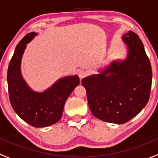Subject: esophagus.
I'll return each mask as SVG.
<instances>
[{"label":"esophagus","instance_id":"1","mask_svg":"<svg viewBox=\"0 0 158 158\" xmlns=\"http://www.w3.org/2000/svg\"><path fill=\"white\" fill-rule=\"evenodd\" d=\"M78 75H79L80 79H82V78H84L87 75V72L83 69H79L78 70Z\"/></svg>","mask_w":158,"mask_h":158}]
</instances>
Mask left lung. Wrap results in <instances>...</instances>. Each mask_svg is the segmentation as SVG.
<instances>
[{
	"mask_svg": "<svg viewBox=\"0 0 158 158\" xmlns=\"http://www.w3.org/2000/svg\"><path fill=\"white\" fill-rule=\"evenodd\" d=\"M128 47L123 61H113L101 73L82 79L92 114L106 122L124 124L147 105L152 70L144 45L133 31L122 36Z\"/></svg>",
	"mask_w": 158,
	"mask_h": 158,
	"instance_id": "8db88e82",
	"label": "left lung"
}]
</instances>
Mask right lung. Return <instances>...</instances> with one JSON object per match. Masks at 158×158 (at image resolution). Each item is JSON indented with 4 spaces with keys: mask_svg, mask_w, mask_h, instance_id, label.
Wrapping results in <instances>:
<instances>
[{
    "mask_svg": "<svg viewBox=\"0 0 158 158\" xmlns=\"http://www.w3.org/2000/svg\"><path fill=\"white\" fill-rule=\"evenodd\" d=\"M36 35L28 33L17 44L7 69V84L14 111L31 126L43 128L60 120L65 102L79 84V78L77 75L62 78L44 92L32 90L22 76L20 63L27 44Z\"/></svg>",
    "mask_w": 158,
    "mask_h": 158,
    "instance_id": "1",
    "label": "right lung"
}]
</instances>
